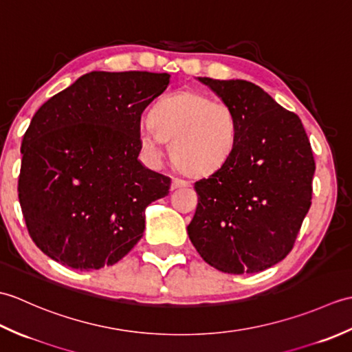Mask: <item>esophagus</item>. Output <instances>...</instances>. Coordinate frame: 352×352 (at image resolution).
<instances>
[{"label": "esophagus", "mask_w": 352, "mask_h": 352, "mask_svg": "<svg viewBox=\"0 0 352 352\" xmlns=\"http://www.w3.org/2000/svg\"><path fill=\"white\" fill-rule=\"evenodd\" d=\"M189 183L186 182V180H183V178H172V184H170V189L172 190H175V189H180V188H186V186H188Z\"/></svg>", "instance_id": "34e87169"}]
</instances>
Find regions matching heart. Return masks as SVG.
Listing matches in <instances>:
<instances>
[{
  "instance_id": "1",
  "label": "heart",
  "mask_w": 352,
  "mask_h": 352,
  "mask_svg": "<svg viewBox=\"0 0 352 352\" xmlns=\"http://www.w3.org/2000/svg\"><path fill=\"white\" fill-rule=\"evenodd\" d=\"M149 125L139 134L142 148L159 157L162 140L170 142L172 162L189 175L219 169L237 144L233 107L199 92H177L157 101L149 111Z\"/></svg>"
}]
</instances>
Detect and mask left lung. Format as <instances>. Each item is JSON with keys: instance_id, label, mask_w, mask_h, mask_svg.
<instances>
[{"instance_id": "obj_1", "label": "left lung", "mask_w": 352, "mask_h": 352, "mask_svg": "<svg viewBox=\"0 0 352 352\" xmlns=\"http://www.w3.org/2000/svg\"><path fill=\"white\" fill-rule=\"evenodd\" d=\"M198 80L233 107L239 133L230 159L195 183L189 239L218 271H265L294 248L311 206L315 159L309 138L298 115L254 83Z\"/></svg>"}]
</instances>
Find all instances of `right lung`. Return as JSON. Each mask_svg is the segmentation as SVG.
Wrapping results in <instances>:
<instances>
[{
  "label": "right lung",
  "mask_w": 352,
  "mask_h": 352,
  "mask_svg": "<svg viewBox=\"0 0 352 352\" xmlns=\"http://www.w3.org/2000/svg\"><path fill=\"white\" fill-rule=\"evenodd\" d=\"M169 74L94 71L36 111L22 139L18 197L43 254L91 271L131 251L170 178L139 162L140 118Z\"/></svg>",
  "instance_id": "1"
}]
</instances>
